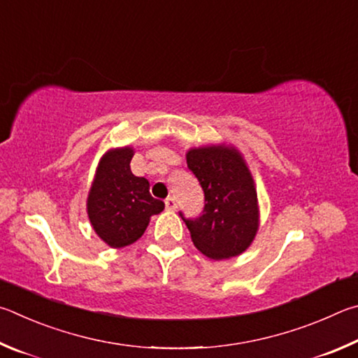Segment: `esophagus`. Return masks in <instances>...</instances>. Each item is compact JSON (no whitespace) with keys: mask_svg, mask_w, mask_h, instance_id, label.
Here are the masks:
<instances>
[{"mask_svg":"<svg viewBox=\"0 0 358 358\" xmlns=\"http://www.w3.org/2000/svg\"><path fill=\"white\" fill-rule=\"evenodd\" d=\"M165 206H166L168 210H174L176 208H178V204H176V199L173 196H168L165 199Z\"/></svg>","mask_w":358,"mask_h":358,"instance_id":"34e87169","label":"esophagus"}]
</instances>
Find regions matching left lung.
<instances>
[{"mask_svg": "<svg viewBox=\"0 0 358 358\" xmlns=\"http://www.w3.org/2000/svg\"><path fill=\"white\" fill-rule=\"evenodd\" d=\"M187 166L204 192L203 215L185 218L180 212L195 247L215 261L245 252L258 233L259 206L242 154L227 144L193 148Z\"/></svg>", "mask_w": 358, "mask_h": 358, "instance_id": "left-lung-1", "label": "left lung"}]
</instances>
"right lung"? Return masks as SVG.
<instances>
[{
	"mask_svg": "<svg viewBox=\"0 0 358 358\" xmlns=\"http://www.w3.org/2000/svg\"><path fill=\"white\" fill-rule=\"evenodd\" d=\"M134 149H110L99 162L90 195L87 217L96 234L111 248L136 242L150 217L165 209V203L149 193V180L130 169Z\"/></svg>",
	"mask_w": 358,
	"mask_h": 358,
	"instance_id": "add662e5",
	"label": "right lung"
}]
</instances>
